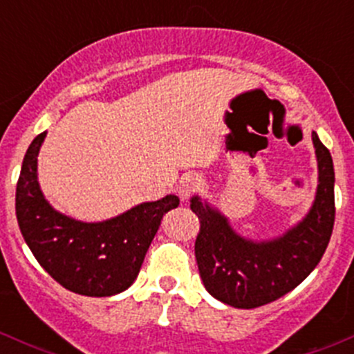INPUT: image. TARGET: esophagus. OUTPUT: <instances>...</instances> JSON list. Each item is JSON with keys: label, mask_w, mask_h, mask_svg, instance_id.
Segmentation results:
<instances>
[{"label": "esophagus", "mask_w": 354, "mask_h": 354, "mask_svg": "<svg viewBox=\"0 0 354 354\" xmlns=\"http://www.w3.org/2000/svg\"><path fill=\"white\" fill-rule=\"evenodd\" d=\"M200 190H203V180L198 173H188L185 174L180 180V194L181 200L190 198L194 194H198Z\"/></svg>", "instance_id": "esophagus-1"}]
</instances>
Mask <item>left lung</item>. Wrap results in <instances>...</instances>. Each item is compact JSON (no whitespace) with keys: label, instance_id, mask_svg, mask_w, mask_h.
<instances>
[{"label":"left lung","instance_id":"left-lung-1","mask_svg":"<svg viewBox=\"0 0 354 354\" xmlns=\"http://www.w3.org/2000/svg\"><path fill=\"white\" fill-rule=\"evenodd\" d=\"M312 138L319 162L315 202L305 219L281 238L262 243L245 240L219 210L192 198L200 219L195 241L200 277L219 301L246 310L276 301L303 283L326 253L335 219L334 164L315 131Z\"/></svg>","mask_w":354,"mask_h":354}]
</instances>
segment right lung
<instances>
[{
	"instance_id": "obj_1",
	"label": "right lung",
	"mask_w": 354,
	"mask_h": 354,
	"mask_svg": "<svg viewBox=\"0 0 354 354\" xmlns=\"http://www.w3.org/2000/svg\"><path fill=\"white\" fill-rule=\"evenodd\" d=\"M46 131L32 140L17 183L15 210L25 243L42 269L84 296H113L137 279L160 221L180 205L176 195L145 202L104 223H80L56 212L37 183V154Z\"/></svg>"
}]
</instances>
